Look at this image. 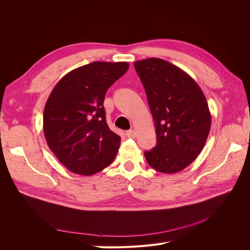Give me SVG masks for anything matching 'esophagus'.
Wrapping results in <instances>:
<instances>
[{
    "label": "esophagus",
    "instance_id": "esophagus-1",
    "mask_svg": "<svg viewBox=\"0 0 250 250\" xmlns=\"http://www.w3.org/2000/svg\"><path fill=\"white\" fill-rule=\"evenodd\" d=\"M126 137L130 138V139H134V138H135V131L132 130V129L126 131Z\"/></svg>",
    "mask_w": 250,
    "mask_h": 250
}]
</instances>
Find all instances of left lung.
Segmentation results:
<instances>
[{"mask_svg":"<svg viewBox=\"0 0 250 250\" xmlns=\"http://www.w3.org/2000/svg\"><path fill=\"white\" fill-rule=\"evenodd\" d=\"M152 113L156 146L146 151L148 164L161 173L183 171L202 151L211 124L208 105L196 81L161 58L134 62Z\"/></svg>","mask_w":250,"mask_h":250,"instance_id":"8db88e82","label":"left lung"}]
</instances>
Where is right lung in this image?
Instances as JSON below:
<instances>
[{
  "instance_id": "obj_1",
  "label": "right lung",
  "mask_w": 250,
  "mask_h": 250,
  "mask_svg": "<svg viewBox=\"0 0 250 250\" xmlns=\"http://www.w3.org/2000/svg\"><path fill=\"white\" fill-rule=\"evenodd\" d=\"M128 67L124 62H94L67 73L53 88L44 105L43 134L71 172L93 175L115 160L121 138L109 129L103 102Z\"/></svg>"
}]
</instances>
